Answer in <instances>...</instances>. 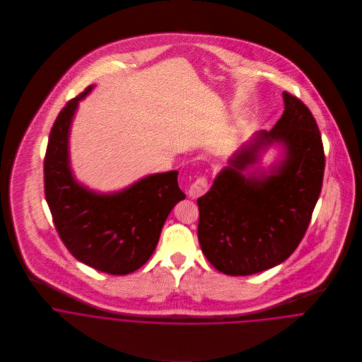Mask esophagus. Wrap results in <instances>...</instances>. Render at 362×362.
<instances>
[{"label": "esophagus", "instance_id": "1", "mask_svg": "<svg viewBox=\"0 0 362 362\" xmlns=\"http://www.w3.org/2000/svg\"><path fill=\"white\" fill-rule=\"evenodd\" d=\"M206 191L207 180L205 177H199V178L189 187L188 195H189V198H192V199H198V198H201L202 195H205Z\"/></svg>", "mask_w": 362, "mask_h": 362}]
</instances>
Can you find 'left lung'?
<instances>
[{
	"label": "left lung",
	"instance_id": "1",
	"mask_svg": "<svg viewBox=\"0 0 362 362\" xmlns=\"http://www.w3.org/2000/svg\"><path fill=\"white\" fill-rule=\"evenodd\" d=\"M284 111L228 160L198 199V240L221 273L248 276L288 258L301 243L322 189L325 153L310 108L283 92ZM277 144L279 158L264 170L261 153Z\"/></svg>",
	"mask_w": 362,
	"mask_h": 362
}]
</instances>
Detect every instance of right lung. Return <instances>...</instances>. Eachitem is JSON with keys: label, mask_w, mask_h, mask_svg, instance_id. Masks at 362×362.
<instances>
[{"label": "right lung", "mask_w": 362, "mask_h": 362, "mask_svg": "<svg viewBox=\"0 0 362 362\" xmlns=\"http://www.w3.org/2000/svg\"><path fill=\"white\" fill-rule=\"evenodd\" d=\"M93 88L69 100L52 125L45 157V192L68 251L96 270L124 276L152 257L170 211L185 194L175 170L146 175L111 194L92 191L76 181L69 160V132L79 102Z\"/></svg>", "instance_id": "1"}]
</instances>
